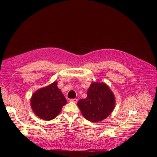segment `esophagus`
<instances>
[{"instance_id": "esophagus-1", "label": "esophagus", "mask_w": 157, "mask_h": 157, "mask_svg": "<svg viewBox=\"0 0 157 157\" xmlns=\"http://www.w3.org/2000/svg\"><path fill=\"white\" fill-rule=\"evenodd\" d=\"M70 101V102H75V103H76L78 102L77 99H71Z\"/></svg>"}]
</instances>
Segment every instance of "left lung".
<instances>
[{
  "instance_id": "1",
  "label": "left lung",
  "mask_w": 157,
  "mask_h": 157,
  "mask_svg": "<svg viewBox=\"0 0 157 157\" xmlns=\"http://www.w3.org/2000/svg\"><path fill=\"white\" fill-rule=\"evenodd\" d=\"M115 96L104 82H92L88 88L87 98L78 102L83 117L93 122H101L113 111Z\"/></svg>"
}]
</instances>
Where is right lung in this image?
<instances>
[{"mask_svg": "<svg viewBox=\"0 0 157 157\" xmlns=\"http://www.w3.org/2000/svg\"><path fill=\"white\" fill-rule=\"evenodd\" d=\"M55 81L50 85L40 88L32 96L30 105L33 113L40 119L51 121L61 110L67 101Z\"/></svg>", "mask_w": 157, "mask_h": 157, "instance_id": "right-lung-1", "label": "right lung"}]
</instances>
